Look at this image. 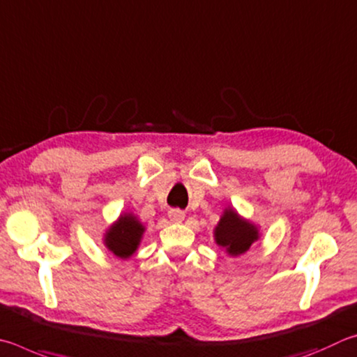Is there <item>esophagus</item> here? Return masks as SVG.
Listing matches in <instances>:
<instances>
[{"mask_svg":"<svg viewBox=\"0 0 357 357\" xmlns=\"http://www.w3.org/2000/svg\"><path fill=\"white\" fill-rule=\"evenodd\" d=\"M169 218H171V221L174 222H182L185 220V211L183 210H178V208H171L167 211Z\"/></svg>","mask_w":357,"mask_h":357,"instance_id":"obj_1","label":"esophagus"}]
</instances>
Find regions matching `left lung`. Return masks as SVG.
<instances>
[{
	"mask_svg": "<svg viewBox=\"0 0 357 357\" xmlns=\"http://www.w3.org/2000/svg\"><path fill=\"white\" fill-rule=\"evenodd\" d=\"M259 240V229L252 222L236 213L234 208H226L220 222L215 227V241L232 257L245 254L254 241Z\"/></svg>",
	"mask_w": 357,
	"mask_h": 357,
	"instance_id": "8db88e82",
	"label": "left lung"
}]
</instances>
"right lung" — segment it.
<instances>
[{"mask_svg": "<svg viewBox=\"0 0 357 357\" xmlns=\"http://www.w3.org/2000/svg\"><path fill=\"white\" fill-rule=\"evenodd\" d=\"M146 227L131 213H123L106 230L103 243L119 259H130L139 246Z\"/></svg>", "mask_w": 357, "mask_h": 357, "instance_id": "obj_1", "label": "right lung"}]
</instances>
